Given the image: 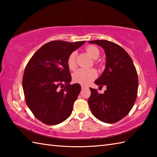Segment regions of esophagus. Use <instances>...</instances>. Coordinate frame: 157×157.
<instances>
[{
  "instance_id": "1",
  "label": "esophagus",
  "mask_w": 157,
  "mask_h": 157,
  "mask_svg": "<svg viewBox=\"0 0 157 157\" xmlns=\"http://www.w3.org/2000/svg\"><path fill=\"white\" fill-rule=\"evenodd\" d=\"M85 88H88V87L85 85H82V89H85Z\"/></svg>"
}]
</instances>
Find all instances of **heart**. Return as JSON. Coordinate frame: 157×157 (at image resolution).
Masks as SVG:
<instances>
[{
    "mask_svg": "<svg viewBox=\"0 0 157 157\" xmlns=\"http://www.w3.org/2000/svg\"><path fill=\"white\" fill-rule=\"evenodd\" d=\"M86 51L87 54L91 56L92 59H96L100 56V51L94 46H88L86 48ZM76 52H73L70 54L67 58V66L71 70H75L76 69ZM97 77V72L94 69H80L75 71L73 74V81L81 84H88V83L92 82V80Z\"/></svg>",
    "mask_w": 157,
    "mask_h": 157,
    "instance_id": "heart-1",
    "label": "heart"
}]
</instances>
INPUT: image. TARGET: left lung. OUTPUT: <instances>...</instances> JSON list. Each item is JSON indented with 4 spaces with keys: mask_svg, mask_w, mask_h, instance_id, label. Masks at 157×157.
Segmentation results:
<instances>
[{
    "mask_svg": "<svg viewBox=\"0 0 157 157\" xmlns=\"http://www.w3.org/2000/svg\"><path fill=\"white\" fill-rule=\"evenodd\" d=\"M88 42L105 50V71L94 84L106 87L104 94H98L96 89L90 88V109L100 121L117 122L128 114L135 103L138 88L137 71L131 57L121 46L105 40Z\"/></svg>",
    "mask_w": 157,
    "mask_h": 157,
    "instance_id": "left-lung-1",
    "label": "left lung"
}]
</instances>
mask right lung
Listing matches in <instances>:
<instances>
[{"mask_svg":"<svg viewBox=\"0 0 157 157\" xmlns=\"http://www.w3.org/2000/svg\"><path fill=\"white\" fill-rule=\"evenodd\" d=\"M85 42H49L34 53L25 67L22 86L26 104L46 125H57L71 114L81 86L70 84L71 76L67 61Z\"/></svg>","mask_w":157,"mask_h":157,"instance_id":"1","label":"right lung"}]
</instances>
